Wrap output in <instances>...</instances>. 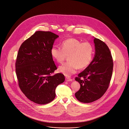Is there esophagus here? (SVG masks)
I'll list each match as a JSON object with an SVG mask.
<instances>
[{
  "mask_svg": "<svg viewBox=\"0 0 129 129\" xmlns=\"http://www.w3.org/2000/svg\"><path fill=\"white\" fill-rule=\"evenodd\" d=\"M65 80H66V81H67V82H69V81H72V79L70 77H66Z\"/></svg>",
  "mask_w": 129,
  "mask_h": 129,
  "instance_id": "34e87169",
  "label": "esophagus"
}]
</instances>
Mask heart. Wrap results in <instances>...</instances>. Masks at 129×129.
<instances>
[{"label":"heart","instance_id":"obj_1","mask_svg":"<svg viewBox=\"0 0 129 129\" xmlns=\"http://www.w3.org/2000/svg\"><path fill=\"white\" fill-rule=\"evenodd\" d=\"M52 57L57 63H62L69 55V61L59 66V72L69 76L75 74L78 69H84L91 62L94 47L88 42L82 43L79 40L71 38L64 41L61 47L53 46L51 49Z\"/></svg>","mask_w":129,"mask_h":129}]
</instances>
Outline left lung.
I'll return each mask as SVG.
<instances>
[{
    "label": "left lung",
    "instance_id": "left-lung-1",
    "mask_svg": "<svg viewBox=\"0 0 129 129\" xmlns=\"http://www.w3.org/2000/svg\"><path fill=\"white\" fill-rule=\"evenodd\" d=\"M94 43L95 54L93 60L75 78L80 84L79 90L75 93V97L84 103H92L104 95L113 73V58L108 46L96 38Z\"/></svg>",
    "mask_w": 129,
    "mask_h": 129
}]
</instances>
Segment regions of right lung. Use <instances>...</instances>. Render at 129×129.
I'll use <instances>...</instances> for the list:
<instances>
[{
    "mask_svg": "<svg viewBox=\"0 0 129 129\" xmlns=\"http://www.w3.org/2000/svg\"><path fill=\"white\" fill-rule=\"evenodd\" d=\"M58 36L50 31H36L21 44L15 63L20 89L29 100L48 104L55 97V88L64 82L61 73L53 75L57 67L51 49Z\"/></svg>",
    "mask_w": 129,
    "mask_h": 129,
    "instance_id": "add662e5",
    "label": "right lung"
}]
</instances>
